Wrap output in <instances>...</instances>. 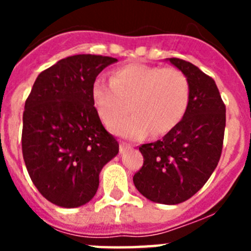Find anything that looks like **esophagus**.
I'll return each mask as SVG.
<instances>
[{
	"instance_id": "34e87169",
	"label": "esophagus",
	"mask_w": 251,
	"mask_h": 251,
	"mask_svg": "<svg viewBox=\"0 0 251 251\" xmlns=\"http://www.w3.org/2000/svg\"><path fill=\"white\" fill-rule=\"evenodd\" d=\"M119 150H121V152H124V151L130 150V147L127 145H124V143H121V146H119Z\"/></svg>"
}]
</instances>
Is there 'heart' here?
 I'll return each mask as SVG.
<instances>
[{
	"mask_svg": "<svg viewBox=\"0 0 251 251\" xmlns=\"http://www.w3.org/2000/svg\"><path fill=\"white\" fill-rule=\"evenodd\" d=\"M90 95L99 118L110 127L127 111L133 114L110 129L128 139L147 133L163 136L182 121L190 100L187 77L174 68L129 64L114 70L112 79L98 76Z\"/></svg>",
	"mask_w": 251,
	"mask_h": 251,
	"instance_id": "b5f03b06",
	"label": "heart"
}]
</instances>
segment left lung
Here are the masks:
<instances>
[{"label": "left lung", "instance_id": "8db88e82", "mask_svg": "<svg viewBox=\"0 0 251 251\" xmlns=\"http://www.w3.org/2000/svg\"><path fill=\"white\" fill-rule=\"evenodd\" d=\"M183 73L190 100L182 121L162 139L139 147L143 166L133 182L146 199L177 205L210 178L223 151L226 109L214 79L185 60L166 59Z\"/></svg>", "mask_w": 251, "mask_h": 251}]
</instances>
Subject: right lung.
Wrapping results in <instances>:
<instances>
[{
    "label": "right lung",
    "mask_w": 251,
    "mask_h": 251,
    "mask_svg": "<svg viewBox=\"0 0 251 251\" xmlns=\"http://www.w3.org/2000/svg\"><path fill=\"white\" fill-rule=\"evenodd\" d=\"M118 60L74 55L40 73L25 103L22 154L39 192L60 207H79L97 194L101 168L119 152L92 100L99 73Z\"/></svg>",
    "instance_id": "right-lung-1"
}]
</instances>
